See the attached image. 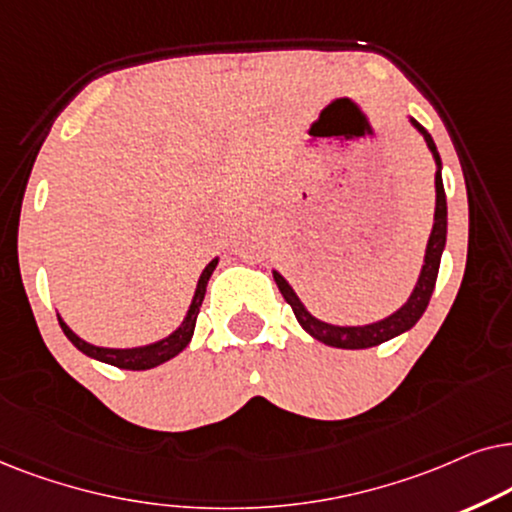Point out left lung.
Wrapping results in <instances>:
<instances>
[{"label":"left lung","mask_w":512,"mask_h":512,"mask_svg":"<svg viewBox=\"0 0 512 512\" xmlns=\"http://www.w3.org/2000/svg\"><path fill=\"white\" fill-rule=\"evenodd\" d=\"M412 124L417 131L424 135L428 149H431L435 156V163H438V173H435V222H433V231L431 238H428V248H426V260H424V269H421V276L417 281V288L407 299L405 306H400L393 316H388L379 323L372 325H363V327H339V325H330L323 323V320L313 318L309 311L304 309V304L299 302V297L295 295V290L290 288L288 281L274 271V281L281 290V295L285 297V302L292 306L295 316L299 320V325L304 327L306 332L318 342H323L327 346H335V349H370V346L384 344L388 339L403 335V332L410 330V327L417 325V320L424 316L428 302H431L433 288H435V278H438V269H440V257L442 250H445V241H447V199H445V187H442V175H440V154L438 147L424 126L419 121L412 119Z\"/></svg>","instance_id":"1"}]
</instances>
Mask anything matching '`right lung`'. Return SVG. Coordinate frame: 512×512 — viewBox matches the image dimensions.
<instances>
[{"mask_svg":"<svg viewBox=\"0 0 512 512\" xmlns=\"http://www.w3.org/2000/svg\"><path fill=\"white\" fill-rule=\"evenodd\" d=\"M215 267H217V260H213L206 269H203L185 323L177 327L173 335H168L166 339H161V342H156V344L140 346V349H102V346H93V344L84 342V339H79L70 330V327L63 323V318H60V316H58V323H60V327H63L65 337L70 339V342L77 346L81 353H86V356L100 360V363L121 367V370H149V367H156V365L166 363V360H170V358H175L177 353H180L189 342H192L194 327H196V316H199L203 297H206L208 278L215 271Z\"/></svg>","mask_w":512,"mask_h":512,"instance_id":"obj_1","label":"right lung"}]
</instances>
